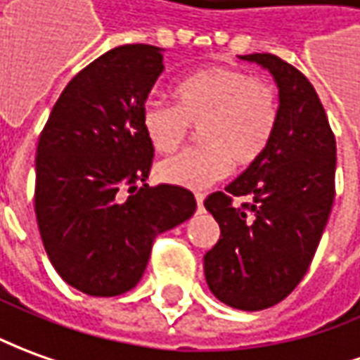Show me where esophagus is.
<instances>
[{"mask_svg": "<svg viewBox=\"0 0 360 360\" xmlns=\"http://www.w3.org/2000/svg\"><path fill=\"white\" fill-rule=\"evenodd\" d=\"M195 204H198V210L204 207V194H195Z\"/></svg>", "mask_w": 360, "mask_h": 360, "instance_id": "obj_1", "label": "esophagus"}]
</instances>
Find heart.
I'll use <instances>...</instances> for the list:
<instances>
[{
    "mask_svg": "<svg viewBox=\"0 0 360 360\" xmlns=\"http://www.w3.org/2000/svg\"><path fill=\"white\" fill-rule=\"evenodd\" d=\"M176 103L148 100L141 125L150 147L168 155L198 129L200 147L158 165L162 182L205 188L231 172L233 162L249 166L269 147L278 121V100L269 84L229 66H210L176 84Z\"/></svg>",
    "mask_w": 360,
    "mask_h": 360,
    "instance_id": "b5f03b06",
    "label": "heart"
}]
</instances>
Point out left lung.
<instances>
[{"label":"left lung","mask_w":360,"mask_h":360,"mask_svg":"<svg viewBox=\"0 0 360 360\" xmlns=\"http://www.w3.org/2000/svg\"><path fill=\"white\" fill-rule=\"evenodd\" d=\"M272 74L278 121L269 147L225 192L205 198L219 241L205 252L215 298L243 311L278 304L308 272L335 195V137L309 80L274 54H245ZM233 195L251 205L233 208Z\"/></svg>","instance_id":"8db88e82"}]
</instances>
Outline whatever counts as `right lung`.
<instances>
[{"mask_svg": "<svg viewBox=\"0 0 360 360\" xmlns=\"http://www.w3.org/2000/svg\"><path fill=\"white\" fill-rule=\"evenodd\" d=\"M165 49L123 44L78 72L54 103L34 160V213L54 270L88 296L135 288L153 241L190 219L194 194L147 184L143 105Z\"/></svg>", "mask_w": 360, "mask_h": 360, "instance_id": "obj_1", "label": "right lung"}]
</instances>
